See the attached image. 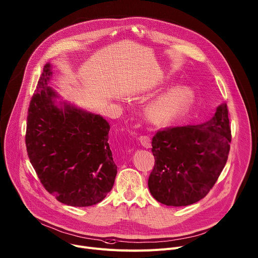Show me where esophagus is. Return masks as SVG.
I'll list each match as a JSON object with an SVG mask.
<instances>
[{
  "instance_id": "obj_1",
  "label": "esophagus",
  "mask_w": 258,
  "mask_h": 258,
  "mask_svg": "<svg viewBox=\"0 0 258 258\" xmlns=\"http://www.w3.org/2000/svg\"><path fill=\"white\" fill-rule=\"evenodd\" d=\"M139 141L141 142V144L145 147V148H150L151 146V140L148 136H140L139 137Z\"/></svg>"
}]
</instances>
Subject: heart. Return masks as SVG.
Segmentation results:
<instances>
[{"instance_id":"heart-1","label":"heart","mask_w":258,"mask_h":258,"mask_svg":"<svg viewBox=\"0 0 258 258\" xmlns=\"http://www.w3.org/2000/svg\"><path fill=\"white\" fill-rule=\"evenodd\" d=\"M194 100L195 95L189 88L178 86L153 100L148 106V115L156 122H173L187 113Z\"/></svg>"}]
</instances>
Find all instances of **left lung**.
I'll return each instance as SVG.
<instances>
[{
    "mask_svg": "<svg viewBox=\"0 0 258 258\" xmlns=\"http://www.w3.org/2000/svg\"><path fill=\"white\" fill-rule=\"evenodd\" d=\"M230 141L226 104L204 123L158 131L152 138L155 163L148 179L152 197L173 207L204 199L225 166Z\"/></svg>",
    "mask_w": 258,
    "mask_h": 258,
    "instance_id": "1",
    "label": "left lung"
}]
</instances>
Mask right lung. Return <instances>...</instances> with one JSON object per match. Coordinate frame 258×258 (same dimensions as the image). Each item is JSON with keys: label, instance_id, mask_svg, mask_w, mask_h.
Returning <instances> with one entry per match:
<instances>
[{"label": "right lung", "instance_id": "right-lung-1", "mask_svg": "<svg viewBox=\"0 0 258 258\" xmlns=\"http://www.w3.org/2000/svg\"><path fill=\"white\" fill-rule=\"evenodd\" d=\"M46 63L28 111L27 151L44 188L58 202L88 207L102 202L117 174L108 140L110 125L99 114L59 102Z\"/></svg>", "mask_w": 258, "mask_h": 258}]
</instances>
